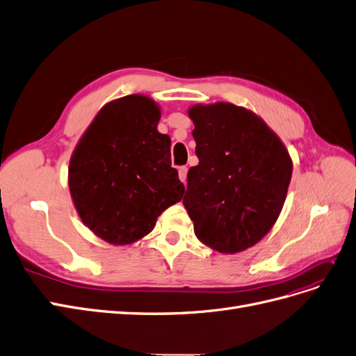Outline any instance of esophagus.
I'll use <instances>...</instances> for the list:
<instances>
[{"label":"esophagus","instance_id":"esophagus-1","mask_svg":"<svg viewBox=\"0 0 356 356\" xmlns=\"http://www.w3.org/2000/svg\"><path fill=\"white\" fill-rule=\"evenodd\" d=\"M187 168L186 166H181L179 169H178V177H179V179L182 181V182H186L187 181Z\"/></svg>","mask_w":356,"mask_h":356}]
</instances>
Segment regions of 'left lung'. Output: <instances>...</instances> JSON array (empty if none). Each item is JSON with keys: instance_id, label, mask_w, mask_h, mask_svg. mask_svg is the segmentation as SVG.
<instances>
[{"instance_id": "1", "label": "left lung", "mask_w": 356, "mask_h": 356, "mask_svg": "<svg viewBox=\"0 0 356 356\" xmlns=\"http://www.w3.org/2000/svg\"><path fill=\"white\" fill-rule=\"evenodd\" d=\"M199 165L182 203L197 239L222 254L260 242L282 211L293 161L260 117L229 102L193 105Z\"/></svg>"}]
</instances>
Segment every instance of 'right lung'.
<instances>
[{
  "mask_svg": "<svg viewBox=\"0 0 356 356\" xmlns=\"http://www.w3.org/2000/svg\"><path fill=\"white\" fill-rule=\"evenodd\" d=\"M159 105L129 95L102 106L75 147L68 186L81 221L111 245H129L154 229L184 195L172 168L170 138L157 131Z\"/></svg>",
  "mask_w": 356,
  "mask_h": 356,
  "instance_id": "obj_1",
  "label": "right lung"
}]
</instances>
